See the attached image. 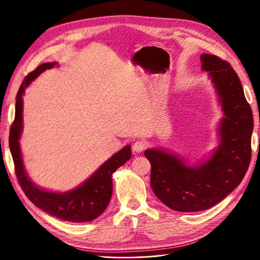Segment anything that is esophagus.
I'll list each match as a JSON object with an SVG mask.
<instances>
[{"mask_svg": "<svg viewBox=\"0 0 260 260\" xmlns=\"http://www.w3.org/2000/svg\"><path fill=\"white\" fill-rule=\"evenodd\" d=\"M145 146H146L145 141H143V140H137L136 142H135V143L133 144V151H134L135 153H141V152L145 149Z\"/></svg>", "mask_w": 260, "mask_h": 260, "instance_id": "esophagus-1", "label": "esophagus"}]
</instances>
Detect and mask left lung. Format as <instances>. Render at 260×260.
<instances>
[{"label":"left lung","instance_id":"left-lung-1","mask_svg":"<svg viewBox=\"0 0 260 260\" xmlns=\"http://www.w3.org/2000/svg\"><path fill=\"white\" fill-rule=\"evenodd\" d=\"M224 114L219 126L221 143L208 160L197 167L159 149L144 151L151 162V187L165 205L176 211L208 209L226 198L243 179L251 161L253 114L238 75L216 55H201Z\"/></svg>","mask_w":260,"mask_h":260}]
</instances>
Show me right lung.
<instances>
[{"label":"right lung","instance_id":"add662e5","mask_svg":"<svg viewBox=\"0 0 260 260\" xmlns=\"http://www.w3.org/2000/svg\"><path fill=\"white\" fill-rule=\"evenodd\" d=\"M56 62H46L37 67L24 78L17 93L16 115L9 133V149L15 164L18 182L27 199L38 208L63 221L88 222L96 219L102 213L112 194V173L131 159V145H125L107 161L101 166L85 183L68 192H52L39 188L29 179L25 172L20 150V136L22 134V95L25 88L47 69H51Z\"/></svg>","mask_w":260,"mask_h":260}]
</instances>
